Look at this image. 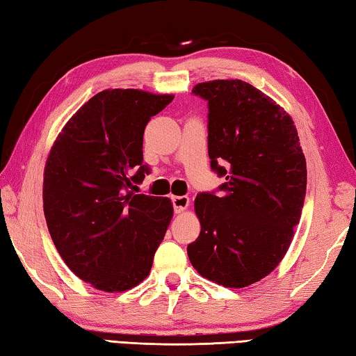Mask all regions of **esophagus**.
Instances as JSON below:
<instances>
[{
  "label": "esophagus",
  "instance_id": "34e87169",
  "mask_svg": "<svg viewBox=\"0 0 356 356\" xmlns=\"http://www.w3.org/2000/svg\"><path fill=\"white\" fill-rule=\"evenodd\" d=\"M172 207L176 213H182L184 210L190 206V197L188 196H172Z\"/></svg>",
  "mask_w": 356,
  "mask_h": 356
}]
</instances>
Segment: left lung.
<instances>
[{
	"mask_svg": "<svg viewBox=\"0 0 356 356\" xmlns=\"http://www.w3.org/2000/svg\"><path fill=\"white\" fill-rule=\"evenodd\" d=\"M193 94L207 102L210 168L226 182L196 196L201 232L186 252L204 278L245 287L273 272L291 246L306 160L291 116L250 83L213 80Z\"/></svg>",
	"mask_w": 356,
	"mask_h": 356,
	"instance_id": "8db88e82",
	"label": "left lung"
}]
</instances>
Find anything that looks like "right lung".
Instances as JSON below:
<instances>
[{"mask_svg":"<svg viewBox=\"0 0 356 356\" xmlns=\"http://www.w3.org/2000/svg\"><path fill=\"white\" fill-rule=\"evenodd\" d=\"M174 95L106 89L65 124L48 155L44 213L65 265L105 292H124L150 272L170 221L168 197L135 195L150 168L143 135Z\"/></svg>","mask_w":356,"mask_h":356,"instance_id":"1","label":"right lung"}]
</instances>
